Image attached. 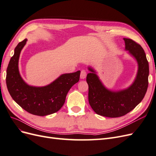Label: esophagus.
<instances>
[{"instance_id":"esophagus-1","label":"esophagus","mask_w":156,"mask_h":156,"mask_svg":"<svg viewBox=\"0 0 156 156\" xmlns=\"http://www.w3.org/2000/svg\"><path fill=\"white\" fill-rule=\"evenodd\" d=\"M81 79H85L86 78V77H87V72H86V71L85 70H82L81 72Z\"/></svg>"}]
</instances>
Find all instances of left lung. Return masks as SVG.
Masks as SVG:
<instances>
[{
	"instance_id": "obj_1",
	"label": "left lung",
	"mask_w": 156,
	"mask_h": 156,
	"mask_svg": "<svg viewBox=\"0 0 156 156\" xmlns=\"http://www.w3.org/2000/svg\"><path fill=\"white\" fill-rule=\"evenodd\" d=\"M125 50L136 60L138 70L131 86L120 90L107 88L92 68L87 76L88 84L89 104L96 114L116 118L129 112L143 100L148 86L149 65L144 51L139 44L129 38H124Z\"/></svg>"
}]
</instances>
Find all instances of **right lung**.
Returning a JSON list of instances; mask_svg holds the SVG:
<instances>
[{
	"mask_svg": "<svg viewBox=\"0 0 156 156\" xmlns=\"http://www.w3.org/2000/svg\"><path fill=\"white\" fill-rule=\"evenodd\" d=\"M27 39L20 42L6 71V85L10 96L23 109L34 115L46 116L59 111L64 104L70 88L79 81L80 71L61 75L44 87H33L27 84L19 71V58Z\"/></svg>",
	"mask_w": 156,
	"mask_h": 156,
	"instance_id": "obj_1",
	"label": "right lung"
}]
</instances>
